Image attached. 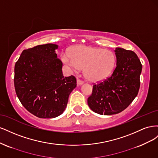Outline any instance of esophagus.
Listing matches in <instances>:
<instances>
[{"label": "esophagus", "mask_w": 158, "mask_h": 158, "mask_svg": "<svg viewBox=\"0 0 158 158\" xmlns=\"http://www.w3.org/2000/svg\"><path fill=\"white\" fill-rule=\"evenodd\" d=\"M84 84V82L82 80H80V79H77V84L78 85H82Z\"/></svg>", "instance_id": "1"}]
</instances>
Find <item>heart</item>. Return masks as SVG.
I'll return each mask as SVG.
<instances>
[{
    "instance_id": "b5f03b06",
    "label": "heart",
    "mask_w": 158,
    "mask_h": 158,
    "mask_svg": "<svg viewBox=\"0 0 158 158\" xmlns=\"http://www.w3.org/2000/svg\"><path fill=\"white\" fill-rule=\"evenodd\" d=\"M64 63L70 69L78 72L84 69V74L92 82H99L107 79L114 70L116 57L109 50L95 47L78 45L63 56Z\"/></svg>"
}]
</instances>
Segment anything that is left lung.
I'll return each mask as SVG.
<instances>
[{
    "instance_id": "left-lung-1",
    "label": "left lung",
    "mask_w": 158,
    "mask_h": 158,
    "mask_svg": "<svg viewBox=\"0 0 158 158\" xmlns=\"http://www.w3.org/2000/svg\"><path fill=\"white\" fill-rule=\"evenodd\" d=\"M117 65L112 75L93 85L88 98L89 108L105 115L117 114L130 105L138 93L142 66L135 52L117 47Z\"/></svg>"
}]
</instances>
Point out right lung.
<instances>
[{
	"instance_id": "right-lung-1",
	"label": "right lung",
	"mask_w": 158,
	"mask_h": 158,
	"mask_svg": "<svg viewBox=\"0 0 158 158\" xmlns=\"http://www.w3.org/2000/svg\"><path fill=\"white\" fill-rule=\"evenodd\" d=\"M58 45H37L23 50L14 67L17 96L28 111L39 118H55L63 113L76 87L74 76L64 77Z\"/></svg>"
}]
</instances>
